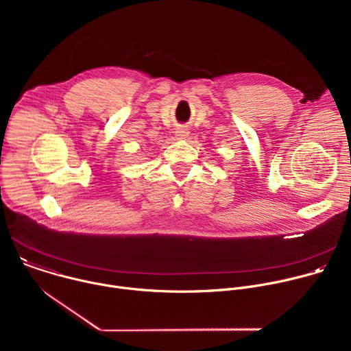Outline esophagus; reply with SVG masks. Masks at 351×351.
<instances>
[{"label": "esophagus", "instance_id": "obj_1", "mask_svg": "<svg viewBox=\"0 0 351 351\" xmlns=\"http://www.w3.org/2000/svg\"><path fill=\"white\" fill-rule=\"evenodd\" d=\"M175 133H176L178 138H186L189 136V130L184 129V128H178Z\"/></svg>", "mask_w": 351, "mask_h": 351}]
</instances>
